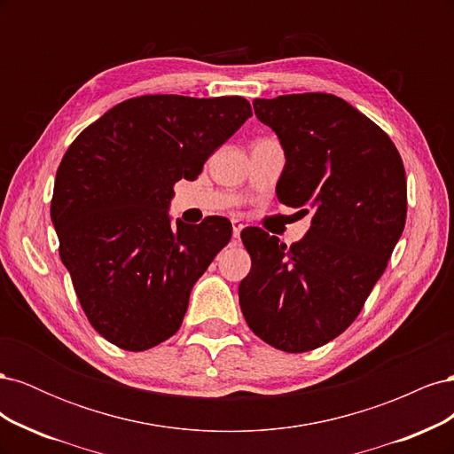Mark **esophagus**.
I'll return each mask as SVG.
<instances>
[{
    "mask_svg": "<svg viewBox=\"0 0 454 454\" xmlns=\"http://www.w3.org/2000/svg\"><path fill=\"white\" fill-rule=\"evenodd\" d=\"M242 229H244V223H240L239 219H232V239H239Z\"/></svg>",
    "mask_w": 454,
    "mask_h": 454,
    "instance_id": "esophagus-1",
    "label": "esophagus"
}]
</instances>
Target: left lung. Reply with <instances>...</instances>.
<instances>
[{
    "label": "left lung",
    "mask_w": 454,
    "mask_h": 454,
    "mask_svg": "<svg viewBox=\"0 0 454 454\" xmlns=\"http://www.w3.org/2000/svg\"><path fill=\"white\" fill-rule=\"evenodd\" d=\"M254 112L286 153L278 200L314 214L292 246L242 231L252 269L239 286L240 309L270 347L309 352L358 318L388 265L407 215L403 160L387 132L333 94L257 98Z\"/></svg>",
    "instance_id": "8db88e82"
}]
</instances>
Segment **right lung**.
<instances>
[{
    "label": "right lung",
    "instance_id": "add662e5",
    "mask_svg": "<svg viewBox=\"0 0 454 454\" xmlns=\"http://www.w3.org/2000/svg\"><path fill=\"white\" fill-rule=\"evenodd\" d=\"M252 117L242 96L145 94L106 112L67 147L51 219L60 259L90 325L112 345L142 352L180 329L189 294L231 240V222L177 219L174 184Z\"/></svg>",
    "mask_w": 454,
    "mask_h": 454
}]
</instances>
